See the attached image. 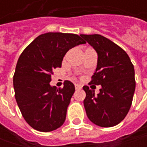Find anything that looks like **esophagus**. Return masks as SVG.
Here are the masks:
<instances>
[{"label":"esophagus","instance_id":"esophagus-1","mask_svg":"<svg viewBox=\"0 0 147 147\" xmlns=\"http://www.w3.org/2000/svg\"><path fill=\"white\" fill-rule=\"evenodd\" d=\"M82 88V86L79 85V84H75V89L76 90H80Z\"/></svg>","mask_w":147,"mask_h":147}]
</instances>
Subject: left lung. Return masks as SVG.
<instances>
[{
  "mask_svg": "<svg viewBox=\"0 0 147 147\" xmlns=\"http://www.w3.org/2000/svg\"><path fill=\"white\" fill-rule=\"evenodd\" d=\"M81 37L98 55L97 67L88 85H101L97 95L88 86L82 88L87 115L96 125L115 126L126 117L133 102L136 87L133 63L125 51L110 39L99 34Z\"/></svg>",
  "mask_w": 147,
  "mask_h": 147,
  "instance_id": "obj_1",
  "label": "left lung"
}]
</instances>
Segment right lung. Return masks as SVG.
<instances>
[{"mask_svg": "<svg viewBox=\"0 0 147 147\" xmlns=\"http://www.w3.org/2000/svg\"><path fill=\"white\" fill-rule=\"evenodd\" d=\"M86 42L74 33L47 32L34 39L18 59L13 77L14 96L25 121L40 132L57 129L65 121L75 88L69 80L51 87L52 69L61 67L69 49Z\"/></svg>", "mask_w": 147, "mask_h": 147, "instance_id": "add662e5", "label": "right lung"}]
</instances>
